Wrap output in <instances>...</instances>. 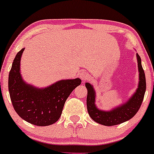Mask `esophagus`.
Returning <instances> with one entry per match:
<instances>
[{"instance_id":"34e87169","label":"esophagus","mask_w":154,"mask_h":154,"mask_svg":"<svg viewBox=\"0 0 154 154\" xmlns=\"http://www.w3.org/2000/svg\"><path fill=\"white\" fill-rule=\"evenodd\" d=\"M79 77L82 80H85V79H88L89 78V75L86 72H82L79 75Z\"/></svg>"}]
</instances>
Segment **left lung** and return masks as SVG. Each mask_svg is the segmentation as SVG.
Masks as SVG:
<instances>
[{"label": "left lung", "mask_w": 154, "mask_h": 154, "mask_svg": "<svg viewBox=\"0 0 154 154\" xmlns=\"http://www.w3.org/2000/svg\"><path fill=\"white\" fill-rule=\"evenodd\" d=\"M137 59L140 72L138 88L128 103L122 104L121 106L117 107L114 110L110 111L98 110L95 106V95L93 86L89 83H85V86L88 89L87 109L88 114L95 122L105 126L119 125L131 119L138 111L143 100L146 89V82L144 70L141 65V59L138 54H137Z\"/></svg>", "instance_id": "left-lung-1"}]
</instances>
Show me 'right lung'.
Returning <instances> with one entry per match:
<instances>
[{"instance_id":"1","label":"right lung","mask_w":154,"mask_h":154,"mask_svg":"<svg viewBox=\"0 0 154 154\" xmlns=\"http://www.w3.org/2000/svg\"><path fill=\"white\" fill-rule=\"evenodd\" d=\"M24 48L17 53L8 75V91L16 112L27 122L48 126L57 122L65 102L81 79L61 80L45 89H38L22 80L20 60Z\"/></svg>"}]
</instances>
